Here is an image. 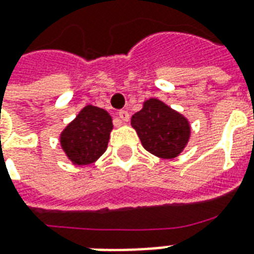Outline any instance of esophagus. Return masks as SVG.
Returning <instances> with one entry per match:
<instances>
[{
    "label": "esophagus",
    "instance_id": "esophagus-1",
    "mask_svg": "<svg viewBox=\"0 0 254 254\" xmlns=\"http://www.w3.org/2000/svg\"><path fill=\"white\" fill-rule=\"evenodd\" d=\"M118 117H120V120H121L122 122H127L129 121V113H127V110H120V112H118Z\"/></svg>",
    "mask_w": 254,
    "mask_h": 254
}]
</instances>
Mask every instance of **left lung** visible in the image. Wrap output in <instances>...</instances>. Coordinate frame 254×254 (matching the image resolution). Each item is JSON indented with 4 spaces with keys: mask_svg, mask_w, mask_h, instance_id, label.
Here are the masks:
<instances>
[{
    "mask_svg": "<svg viewBox=\"0 0 254 254\" xmlns=\"http://www.w3.org/2000/svg\"><path fill=\"white\" fill-rule=\"evenodd\" d=\"M130 125L146 151L165 160L178 157L191 137L187 117L159 98L145 99L141 110L130 118Z\"/></svg>",
    "mask_w": 254,
    "mask_h": 254,
    "instance_id": "8db88e82",
    "label": "left lung"
}]
</instances>
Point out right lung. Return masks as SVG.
Masks as SVG:
<instances>
[{"label": "right lung", "mask_w": 254, "mask_h": 254, "mask_svg": "<svg viewBox=\"0 0 254 254\" xmlns=\"http://www.w3.org/2000/svg\"><path fill=\"white\" fill-rule=\"evenodd\" d=\"M113 118L105 109L86 105L60 132V148L74 165H89L108 149Z\"/></svg>", "instance_id": "right-lung-1"}]
</instances>
